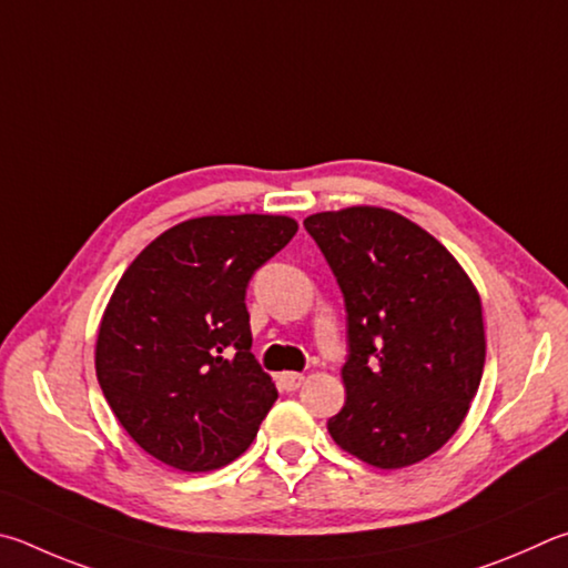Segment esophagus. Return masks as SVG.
Wrapping results in <instances>:
<instances>
[{
    "instance_id": "1",
    "label": "esophagus",
    "mask_w": 568,
    "mask_h": 568,
    "mask_svg": "<svg viewBox=\"0 0 568 568\" xmlns=\"http://www.w3.org/2000/svg\"><path fill=\"white\" fill-rule=\"evenodd\" d=\"M302 384H304V374L300 372H284L278 376V386H282L284 392H296Z\"/></svg>"
}]
</instances>
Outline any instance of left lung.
<instances>
[{"mask_svg":"<svg viewBox=\"0 0 568 568\" xmlns=\"http://www.w3.org/2000/svg\"><path fill=\"white\" fill-rule=\"evenodd\" d=\"M346 306V402L332 439L379 469L432 456L479 389L481 300L459 262L402 214L349 206L304 219Z\"/></svg>","mask_w":568,"mask_h":568,"instance_id":"1","label":"left lung"}]
</instances>
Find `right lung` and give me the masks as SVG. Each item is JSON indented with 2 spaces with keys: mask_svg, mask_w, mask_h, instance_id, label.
<instances>
[{
  "mask_svg": "<svg viewBox=\"0 0 568 568\" xmlns=\"http://www.w3.org/2000/svg\"><path fill=\"white\" fill-rule=\"evenodd\" d=\"M294 234L290 216L189 219L119 278L99 324L97 379L154 459L212 471L254 442L278 394L252 354L246 286Z\"/></svg>",
  "mask_w": 568,
  "mask_h": 568,
  "instance_id": "1",
  "label": "right lung"
}]
</instances>
